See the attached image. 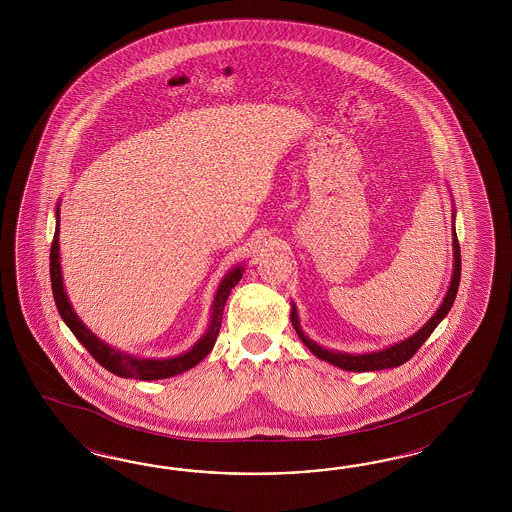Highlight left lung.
Here are the masks:
<instances>
[{"mask_svg": "<svg viewBox=\"0 0 512 512\" xmlns=\"http://www.w3.org/2000/svg\"><path fill=\"white\" fill-rule=\"evenodd\" d=\"M454 217L456 210L452 208V251H454V264H452V279H450L447 295L443 298L441 306L437 308L434 315L428 319V323L417 330L413 336L398 341L394 345H388L385 349L379 351H368V353H345V351H334V349H326L323 345L315 343L306 336V332L300 326L298 319V310L295 304L291 310V323L295 326L298 338L304 341V345L310 349L311 353L325 362H330L334 366H338L345 372H377V370H387V368H398L403 362H407L420 349V345L430 338V334L434 332L435 326L439 325L447 313H449L454 298L458 293V285H460V272H462V257H460V244L456 238V229H454Z\"/></svg>", "mask_w": 512, "mask_h": 512, "instance_id": "8db88e82", "label": "left lung"}]
</instances>
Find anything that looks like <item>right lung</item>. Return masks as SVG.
Listing matches in <instances>:
<instances>
[{"label": "right lung", "mask_w": 512, "mask_h": 512, "mask_svg": "<svg viewBox=\"0 0 512 512\" xmlns=\"http://www.w3.org/2000/svg\"><path fill=\"white\" fill-rule=\"evenodd\" d=\"M242 276H244V264H236L219 281V287H217L214 302H212V310H210L208 328L201 338L193 343V347L189 351L172 358H144L129 355L120 349L110 347L109 343H105L101 338H97L92 330L80 321L77 311L69 302V296H67L65 285H63L62 264H60V202L56 204V233H54L52 248H50V281H52V293H54L56 308L62 315L63 323L69 326V330L88 349V353L105 370H109L110 373H114L118 377L157 381V379H167L172 375L187 372L193 366H197L202 358L212 351L219 328H221L225 302L231 295V289L242 279Z\"/></svg>", "instance_id": "right-lung-1"}]
</instances>
